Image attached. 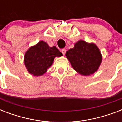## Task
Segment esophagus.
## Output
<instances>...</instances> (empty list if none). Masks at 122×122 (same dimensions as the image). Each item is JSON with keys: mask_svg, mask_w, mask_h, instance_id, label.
<instances>
[{"mask_svg": "<svg viewBox=\"0 0 122 122\" xmlns=\"http://www.w3.org/2000/svg\"><path fill=\"white\" fill-rule=\"evenodd\" d=\"M66 50L65 49H63L61 50V52L63 53V54L65 56V53H66Z\"/></svg>", "mask_w": 122, "mask_h": 122, "instance_id": "1", "label": "esophagus"}]
</instances>
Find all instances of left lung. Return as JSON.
Instances as JSON below:
<instances>
[{
    "label": "left lung",
    "instance_id": "left-lung-1",
    "mask_svg": "<svg viewBox=\"0 0 122 122\" xmlns=\"http://www.w3.org/2000/svg\"><path fill=\"white\" fill-rule=\"evenodd\" d=\"M71 66L79 74L89 76L98 70L102 59L98 47L94 43L80 40L65 54Z\"/></svg>",
    "mask_w": 122,
    "mask_h": 122
}]
</instances>
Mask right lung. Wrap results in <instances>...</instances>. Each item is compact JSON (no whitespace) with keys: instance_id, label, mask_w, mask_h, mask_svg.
Instances as JSON below:
<instances>
[{"instance_id":"add662e5","label":"right lung","mask_w":122,"mask_h":122,"mask_svg":"<svg viewBox=\"0 0 122 122\" xmlns=\"http://www.w3.org/2000/svg\"><path fill=\"white\" fill-rule=\"evenodd\" d=\"M62 56L63 54L55 46L49 47L47 42L41 41L26 52L24 63L30 74L42 76L51 66L54 58Z\"/></svg>"}]
</instances>
